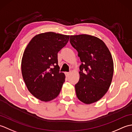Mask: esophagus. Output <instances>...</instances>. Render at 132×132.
Returning a JSON list of instances; mask_svg holds the SVG:
<instances>
[{
	"label": "esophagus",
	"instance_id": "esophagus-1",
	"mask_svg": "<svg viewBox=\"0 0 132 132\" xmlns=\"http://www.w3.org/2000/svg\"><path fill=\"white\" fill-rule=\"evenodd\" d=\"M65 74H66V77H69L70 76V72H66Z\"/></svg>",
	"mask_w": 132,
	"mask_h": 132
}]
</instances>
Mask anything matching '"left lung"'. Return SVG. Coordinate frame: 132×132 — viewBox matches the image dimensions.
<instances>
[{
	"mask_svg": "<svg viewBox=\"0 0 132 132\" xmlns=\"http://www.w3.org/2000/svg\"><path fill=\"white\" fill-rule=\"evenodd\" d=\"M70 42L82 62L79 82L75 86L78 99L86 104L96 102L107 92L112 80L114 67L110 51L94 36H70Z\"/></svg>",
	"mask_w": 132,
	"mask_h": 132,
	"instance_id": "8db88e82",
	"label": "left lung"
}]
</instances>
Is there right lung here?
I'll return each mask as SVG.
<instances>
[{
	"label": "right lung",
	"instance_id": "right-lung-1",
	"mask_svg": "<svg viewBox=\"0 0 132 132\" xmlns=\"http://www.w3.org/2000/svg\"><path fill=\"white\" fill-rule=\"evenodd\" d=\"M69 35L52 32L33 37L25 49L21 60V73L28 91L45 102L58 96L65 75L60 72L58 53L68 43Z\"/></svg>",
	"mask_w": 132,
	"mask_h": 132
}]
</instances>
